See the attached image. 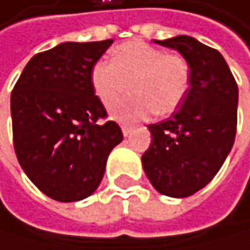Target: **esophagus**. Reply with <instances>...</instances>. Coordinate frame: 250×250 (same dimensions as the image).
I'll use <instances>...</instances> for the list:
<instances>
[{
  "label": "esophagus",
  "mask_w": 250,
  "mask_h": 250,
  "mask_svg": "<svg viewBox=\"0 0 250 250\" xmlns=\"http://www.w3.org/2000/svg\"><path fill=\"white\" fill-rule=\"evenodd\" d=\"M122 134H124L125 137H128V136L131 134V128H129V126H122Z\"/></svg>",
  "instance_id": "1"
}]
</instances>
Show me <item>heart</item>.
I'll return each instance as SVG.
<instances>
[{
  "label": "heart",
  "instance_id": "b5f03b06",
  "mask_svg": "<svg viewBox=\"0 0 250 250\" xmlns=\"http://www.w3.org/2000/svg\"><path fill=\"white\" fill-rule=\"evenodd\" d=\"M131 84L133 95L116 103L111 118L131 124L151 113H173L190 89V67L179 56L140 41L126 42L113 51V62L99 60L90 72V84L104 105L115 103Z\"/></svg>",
  "mask_w": 250,
  "mask_h": 250
}]
</instances>
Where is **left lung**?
Returning a JSON list of instances; mask_svg holds the SVG:
<instances>
[{
	"mask_svg": "<svg viewBox=\"0 0 250 250\" xmlns=\"http://www.w3.org/2000/svg\"><path fill=\"white\" fill-rule=\"evenodd\" d=\"M154 42L184 57L190 89L170 118L147 126L152 140L142 165L158 193L187 198L211 181L232 149L238 87L217 49L190 36Z\"/></svg>",
	"mask_w": 250,
	"mask_h": 250,
	"instance_id": "1",
	"label": "left lung"
}]
</instances>
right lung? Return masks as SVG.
<instances>
[{"label":"right lung","mask_w":250,"mask_h":250,"mask_svg":"<svg viewBox=\"0 0 250 250\" xmlns=\"http://www.w3.org/2000/svg\"><path fill=\"white\" fill-rule=\"evenodd\" d=\"M113 43L64 42L39 52L15 84L10 110L18 161L31 183L59 202L89 198L103 181L107 158L124 139L105 118L90 72Z\"/></svg>","instance_id":"add662e5"}]
</instances>
